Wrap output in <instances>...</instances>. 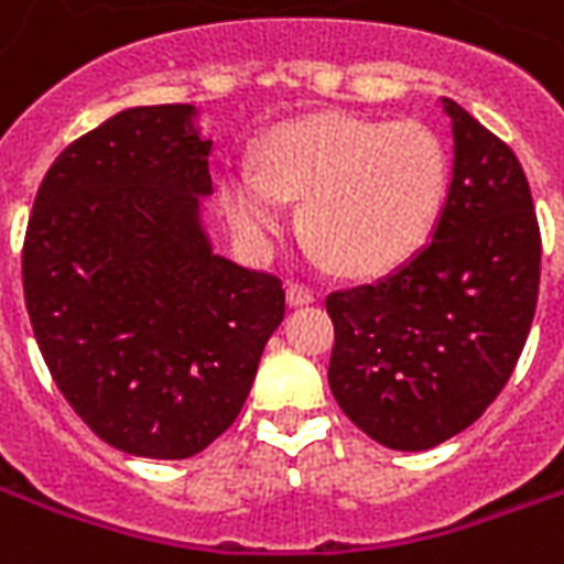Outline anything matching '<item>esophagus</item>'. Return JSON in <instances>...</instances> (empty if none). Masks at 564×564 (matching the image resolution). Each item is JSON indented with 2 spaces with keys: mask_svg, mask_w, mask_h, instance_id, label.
Masks as SVG:
<instances>
[{
  "mask_svg": "<svg viewBox=\"0 0 564 564\" xmlns=\"http://www.w3.org/2000/svg\"><path fill=\"white\" fill-rule=\"evenodd\" d=\"M314 290H307V286H302V283H290L286 286V302H290V307H305V305H314Z\"/></svg>",
  "mask_w": 564,
  "mask_h": 564,
  "instance_id": "1",
  "label": "esophagus"
}]
</instances>
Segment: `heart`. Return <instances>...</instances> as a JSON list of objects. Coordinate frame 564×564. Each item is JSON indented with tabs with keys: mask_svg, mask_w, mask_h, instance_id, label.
Instances as JSON below:
<instances>
[{
	"mask_svg": "<svg viewBox=\"0 0 564 564\" xmlns=\"http://www.w3.org/2000/svg\"><path fill=\"white\" fill-rule=\"evenodd\" d=\"M447 184V148L425 123L311 115L271 129L257 162H235L220 202L232 232L269 253L290 226L286 198H302V232L319 262L380 274L423 247Z\"/></svg>",
	"mask_w": 564,
	"mask_h": 564,
	"instance_id": "obj_1",
	"label": "heart"
}]
</instances>
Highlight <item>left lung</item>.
<instances>
[{"instance_id": "left-lung-1", "label": "left lung", "mask_w": 564, "mask_h": 564, "mask_svg": "<svg viewBox=\"0 0 564 564\" xmlns=\"http://www.w3.org/2000/svg\"><path fill=\"white\" fill-rule=\"evenodd\" d=\"M453 174L429 245L380 281L326 299L329 387L368 437L429 449L484 414L522 354L541 281L532 189L513 150L441 99Z\"/></svg>"}]
</instances>
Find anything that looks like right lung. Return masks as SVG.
<instances>
[{"label":"right lung","mask_w":564,"mask_h":564,"mask_svg":"<svg viewBox=\"0 0 564 564\" xmlns=\"http://www.w3.org/2000/svg\"><path fill=\"white\" fill-rule=\"evenodd\" d=\"M214 141L196 105H135L44 174L23 245L32 332L56 387L105 444L186 459L247 402L281 326L274 274L214 250Z\"/></svg>","instance_id":"1"}]
</instances>
